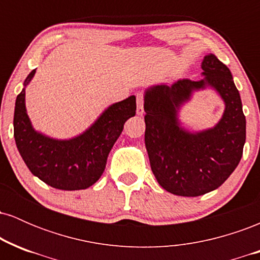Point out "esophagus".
Masks as SVG:
<instances>
[{
  "instance_id": "esophagus-1",
  "label": "esophagus",
  "mask_w": 260,
  "mask_h": 260,
  "mask_svg": "<svg viewBox=\"0 0 260 260\" xmlns=\"http://www.w3.org/2000/svg\"><path fill=\"white\" fill-rule=\"evenodd\" d=\"M137 113L139 116H143V113H144V95H143V92L137 94Z\"/></svg>"
}]
</instances>
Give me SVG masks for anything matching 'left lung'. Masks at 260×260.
Returning a JSON list of instances; mask_svg holds the SVG:
<instances>
[{"mask_svg":"<svg viewBox=\"0 0 260 260\" xmlns=\"http://www.w3.org/2000/svg\"><path fill=\"white\" fill-rule=\"evenodd\" d=\"M204 79H180L145 91V147L151 171L164 189L176 196L198 197L219 188L235 171L246 142V117L232 74L210 53L202 62ZM211 86L225 103L217 126L202 133L182 128L179 107L196 90Z\"/></svg>","mask_w":260,"mask_h":260,"instance_id":"8db88e82","label":"left lung"}]
</instances>
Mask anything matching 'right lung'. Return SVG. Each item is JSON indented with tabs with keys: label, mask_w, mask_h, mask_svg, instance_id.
Masks as SVG:
<instances>
[{
	"label": "right lung",
	"mask_w": 260,
	"mask_h": 260,
	"mask_svg": "<svg viewBox=\"0 0 260 260\" xmlns=\"http://www.w3.org/2000/svg\"><path fill=\"white\" fill-rule=\"evenodd\" d=\"M35 70L24 80L14 107V139L20 156L30 172L46 184L62 190L92 186L103 175L115 142L128 118L136 115V96L107 107L84 133L68 140L52 139L37 132L26 115L25 86Z\"/></svg>",
	"instance_id": "obj_1"
}]
</instances>
